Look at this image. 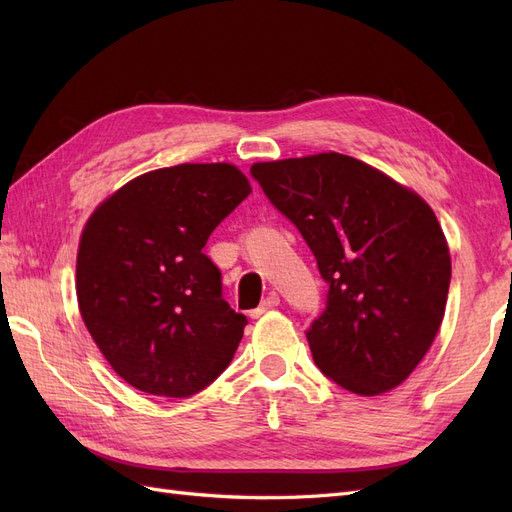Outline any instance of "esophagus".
<instances>
[{"mask_svg":"<svg viewBox=\"0 0 512 512\" xmlns=\"http://www.w3.org/2000/svg\"><path fill=\"white\" fill-rule=\"evenodd\" d=\"M277 305H280V297H277L275 292H269V297H267L265 301H262L256 309H252L250 316H252V318H260L262 314L269 312V309H273V307H277Z\"/></svg>","mask_w":512,"mask_h":512,"instance_id":"34e87169","label":"esophagus"}]
</instances>
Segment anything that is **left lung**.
<instances>
[{
	"mask_svg": "<svg viewBox=\"0 0 512 512\" xmlns=\"http://www.w3.org/2000/svg\"><path fill=\"white\" fill-rule=\"evenodd\" d=\"M250 175L312 250L327 307L305 331L324 376L359 395L404 382L451 286L444 232L421 196L342 153L260 162Z\"/></svg>",
	"mask_w": 512,
	"mask_h": 512,
	"instance_id": "obj_1",
	"label": "left lung"
}]
</instances>
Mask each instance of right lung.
Listing matches in <instances>:
<instances>
[{"label": "right lung", "instance_id": "obj_1", "mask_svg": "<svg viewBox=\"0 0 512 512\" xmlns=\"http://www.w3.org/2000/svg\"><path fill=\"white\" fill-rule=\"evenodd\" d=\"M250 192L232 164H179L136 177L89 218L76 258L79 309L134 389L190 397L230 365L247 318L224 301L203 247Z\"/></svg>", "mask_w": 512, "mask_h": 512}]
</instances>
